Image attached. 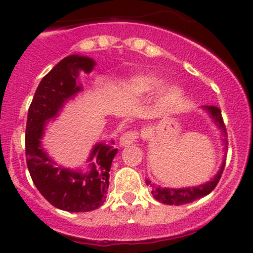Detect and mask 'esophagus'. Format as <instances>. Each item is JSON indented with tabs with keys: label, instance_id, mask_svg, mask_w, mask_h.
<instances>
[{
	"label": "esophagus",
	"instance_id": "obj_1",
	"mask_svg": "<svg viewBox=\"0 0 253 253\" xmlns=\"http://www.w3.org/2000/svg\"><path fill=\"white\" fill-rule=\"evenodd\" d=\"M138 138V132L137 131H127L120 137V145L121 147H127V145L132 144L133 142H136V139Z\"/></svg>",
	"mask_w": 253,
	"mask_h": 253
}]
</instances>
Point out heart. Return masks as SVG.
I'll use <instances>...</instances> for the list:
<instances>
[{
  "instance_id": "1",
  "label": "heart",
  "mask_w": 253,
  "mask_h": 253,
  "mask_svg": "<svg viewBox=\"0 0 253 253\" xmlns=\"http://www.w3.org/2000/svg\"><path fill=\"white\" fill-rule=\"evenodd\" d=\"M162 81L153 76H139L131 79L128 83V89L134 94H145L155 90L158 86H160ZM183 96V90L180 85H171L164 91V100L165 105L176 106L181 101Z\"/></svg>"
}]
</instances>
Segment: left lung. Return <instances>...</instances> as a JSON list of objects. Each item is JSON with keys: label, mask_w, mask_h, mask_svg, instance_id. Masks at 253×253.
<instances>
[{"label": "left lung", "mask_w": 253, "mask_h": 253, "mask_svg": "<svg viewBox=\"0 0 253 253\" xmlns=\"http://www.w3.org/2000/svg\"><path fill=\"white\" fill-rule=\"evenodd\" d=\"M203 109L211 115V117L213 119L214 124L219 127V129L223 133L224 138V149L228 148V141H226V128L225 125H224L223 117H221V111L220 109L216 108V106H203ZM224 167H225V160H223V164H221L220 170L216 172V175L211 178L208 182L203 183V185H198L196 187H183V188H167V187H160V186L152 183L149 180H145V183L149 185L152 187V195L159 202L164 203V205H170V206H182L187 205V203L193 202V201L198 200V198H202L205 196L211 193V191L215 188V186L218 185L219 180H220L221 174H223Z\"/></svg>", "instance_id": "obj_1"}]
</instances>
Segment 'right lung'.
Returning <instances> with one entry per match:
<instances>
[{"label":"right lung","mask_w":253,"mask_h":253,"mask_svg":"<svg viewBox=\"0 0 253 253\" xmlns=\"http://www.w3.org/2000/svg\"><path fill=\"white\" fill-rule=\"evenodd\" d=\"M94 66L95 61L85 56L71 55L61 60L42 79L28 110L25 155L33 182L47 202L72 213L90 211L103 205L117 149L105 143L95 144L88 159L94 160L90 171L82 172L56 167L42 145V138L48 120L57 116L66 101L82 90L77 84L79 71L89 73Z\"/></svg>","instance_id":"right-lung-1"}]
</instances>
